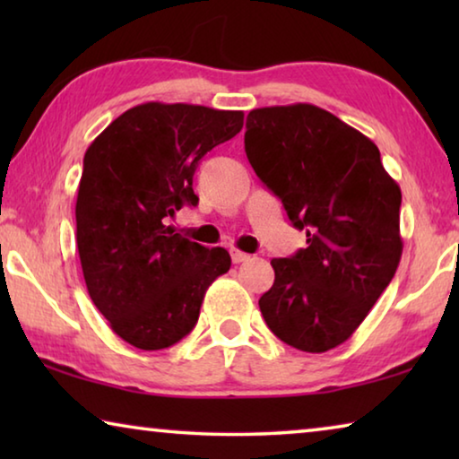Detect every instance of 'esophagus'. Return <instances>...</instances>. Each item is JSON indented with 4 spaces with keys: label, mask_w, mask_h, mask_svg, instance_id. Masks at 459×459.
Here are the masks:
<instances>
[{
    "label": "esophagus",
    "mask_w": 459,
    "mask_h": 459,
    "mask_svg": "<svg viewBox=\"0 0 459 459\" xmlns=\"http://www.w3.org/2000/svg\"><path fill=\"white\" fill-rule=\"evenodd\" d=\"M230 259H232V263H245V261L251 259V255L238 251V248H232V251H230Z\"/></svg>",
    "instance_id": "34e87169"
}]
</instances>
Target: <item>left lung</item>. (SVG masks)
Wrapping results in <instances>:
<instances>
[{"instance_id": "obj_1", "label": "left lung", "mask_w": 459, "mask_h": 459, "mask_svg": "<svg viewBox=\"0 0 459 459\" xmlns=\"http://www.w3.org/2000/svg\"><path fill=\"white\" fill-rule=\"evenodd\" d=\"M245 152L307 237L306 248L271 261L275 281L261 295V314L285 344L332 351L352 336L399 267V184L367 135L307 103L253 108Z\"/></svg>"}]
</instances>
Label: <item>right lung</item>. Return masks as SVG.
I'll return each instance as SVG.
<instances>
[{
  "label": "right lung",
  "mask_w": 459,
  "mask_h": 459,
  "mask_svg": "<svg viewBox=\"0 0 459 459\" xmlns=\"http://www.w3.org/2000/svg\"><path fill=\"white\" fill-rule=\"evenodd\" d=\"M243 117L143 103L119 115L84 153L74 211L84 283L127 344L161 351L180 342L196 325L208 287L230 269L229 251L182 237L168 216L198 204V161L235 137Z\"/></svg>",
  "instance_id": "right-lung-1"
}]
</instances>
